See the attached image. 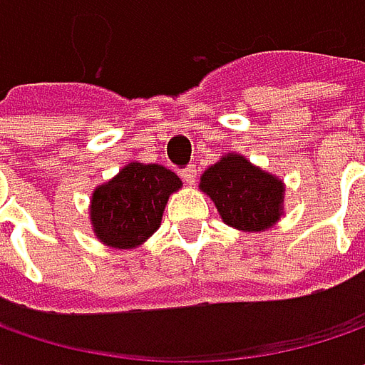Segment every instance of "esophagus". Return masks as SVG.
<instances>
[{"mask_svg":"<svg viewBox=\"0 0 365 365\" xmlns=\"http://www.w3.org/2000/svg\"><path fill=\"white\" fill-rule=\"evenodd\" d=\"M180 176H182V180H185L187 185H192V182L197 180V166H195V164L187 166V168L180 173Z\"/></svg>","mask_w":365,"mask_h":365,"instance_id":"1","label":"esophagus"}]
</instances>
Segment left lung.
I'll return each mask as SVG.
<instances>
[{
	"instance_id": "left-lung-1",
	"label": "left lung",
	"mask_w": 365,
	"mask_h": 365,
	"mask_svg": "<svg viewBox=\"0 0 365 365\" xmlns=\"http://www.w3.org/2000/svg\"><path fill=\"white\" fill-rule=\"evenodd\" d=\"M199 189L215 203L223 223L240 232H268L284 215V180L237 152L209 166Z\"/></svg>"
}]
</instances>
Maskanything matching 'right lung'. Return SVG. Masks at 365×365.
<instances>
[{
	"instance_id": "right-lung-1",
	"label": "right lung",
	"mask_w": 365,
	"mask_h": 365,
	"mask_svg": "<svg viewBox=\"0 0 365 365\" xmlns=\"http://www.w3.org/2000/svg\"><path fill=\"white\" fill-rule=\"evenodd\" d=\"M182 180L162 164L130 162L95 187L89 219L95 237L115 250H133L160 227L168 197Z\"/></svg>"
}]
</instances>
